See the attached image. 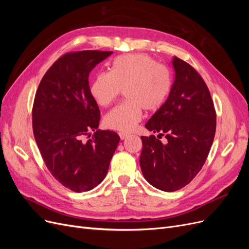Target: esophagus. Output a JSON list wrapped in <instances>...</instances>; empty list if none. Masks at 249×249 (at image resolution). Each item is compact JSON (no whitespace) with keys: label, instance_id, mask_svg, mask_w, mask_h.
Instances as JSON below:
<instances>
[{"label":"esophagus","instance_id":"esophagus-1","mask_svg":"<svg viewBox=\"0 0 249 249\" xmlns=\"http://www.w3.org/2000/svg\"><path fill=\"white\" fill-rule=\"evenodd\" d=\"M118 135H119V137H120V139H122V140H124V139H125L127 137V134L126 133L120 132V133H118Z\"/></svg>","mask_w":249,"mask_h":249}]
</instances>
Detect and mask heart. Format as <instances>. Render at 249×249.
<instances>
[{
	"label": "heart",
	"mask_w": 249,
	"mask_h": 249,
	"mask_svg": "<svg viewBox=\"0 0 249 249\" xmlns=\"http://www.w3.org/2000/svg\"><path fill=\"white\" fill-rule=\"evenodd\" d=\"M171 78L165 67L141 54L116 57L110 72H99L90 84V94L101 107H108L124 90L127 100L108 112L104 124L109 129L131 132L142 118V111H156L167 100Z\"/></svg>",
	"instance_id": "heart-1"
}]
</instances>
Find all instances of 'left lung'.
Wrapping results in <instances>:
<instances>
[{"label": "left lung", "mask_w": 249, "mask_h": 249, "mask_svg": "<svg viewBox=\"0 0 249 249\" xmlns=\"http://www.w3.org/2000/svg\"><path fill=\"white\" fill-rule=\"evenodd\" d=\"M175 81L168 99L145 127L165 134L141 136L140 167L155 188L172 192L189 184L205 164L216 131L214 104L205 81L191 65L173 57Z\"/></svg>", "instance_id": "obj_1"}]
</instances>
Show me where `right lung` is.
Segmentation results:
<instances>
[{
    "label": "right lung",
    "mask_w": 249,
    "mask_h": 249,
    "mask_svg": "<svg viewBox=\"0 0 249 249\" xmlns=\"http://www.w3.org/2000/svg\"><path fill=\"white\" fill-rule=\"evenodd\" d=\"M113 52L69 53L53 64L37 89L33 133L42 159L59 183L74 192L100 185L120 140L99 130L101 112L89 90L88 77ZM92 130L93 138L89 137Z\"/></svg>",
    "instance_id": "add662e5"
}]
</instances>
